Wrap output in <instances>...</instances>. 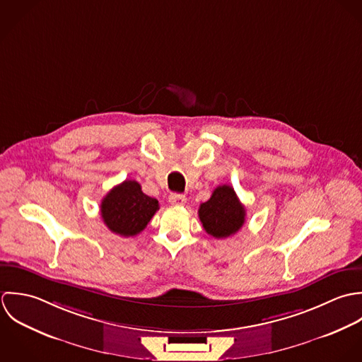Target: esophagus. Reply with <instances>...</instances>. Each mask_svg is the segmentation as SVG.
I'll use <instances>...</instances> for the list:
<instances>
[{
  "label": "esophagus",
  "mask_w": 362,
  "mask_h": 362,
  "mask_svg": "<svg viewBox=\"0 0 362 362\" xmlns=\"http://www.w3.org/2000/svg\"><path fill=\"white\" fill-rule=\"evenodd\" d=\"M186 196L185 194H177V193H173L169 196V203L173 204V206H185L186 204Z\"/></svg>",
  "instance_id": "obj_1"
}]
</instances>
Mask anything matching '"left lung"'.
I'll return each instance as SVG.
<instances>
[{
  "label": "left lung",
  "instance_id": "obj_1",
  "mask_svg": "<svg viewBox=\"0 0 362 362\" xmlns=\"http://www.w3.org/2000/svg\"><path fill=\"white\" fill-rule=\"evenodd\" d=\"M245 207L239 202L233 187L218 186L210 200L200 204L199 218L206 232L217 239L236 233L245 223Z\"/></svg>",
  "mask_w": 362,
  "mask_h": 362
}]
</instances>
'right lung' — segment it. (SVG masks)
<instances>
[{
    "instance_id": "add662e5",
    "label": "right lung",
    "mask_w": 362,
    "mask_h": 362,
    "mask_svg": "<svg viewBox=\"0 0 362 362\" xmlns=\"http://www.w3.org/2000/svg\"><path fill=\"white\" fill-rule=\"evenodd\" d=\"M159 210L156 199L146 196L136 180L115 186L102 200L100 214L105 225L124 238L136 236Z\"/></svg>"
}]
</instances>
